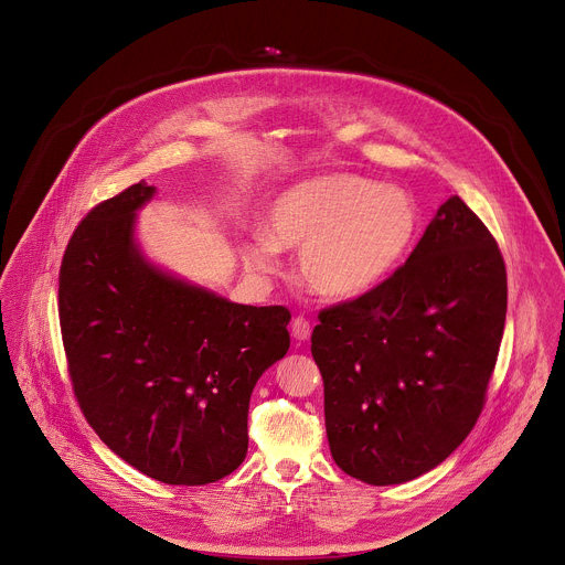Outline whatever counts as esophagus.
Returning <instances> with one entry per match:
<instances>
[{"label": "esophagus", "instance_id": "obj_1", "mask_svg": "<svg viewBox=\"0 0 565 565\" xmlns=\"http://www.w3.org/2000/svg\"><path fill=\"white\" fill-rule=\"evenodd\" d=\"M291 334L296 341H308L312 337V326L306 317H296L291 321Z\"/></svg>", "mask_w": 565, "mask_h": 565}]
</instances>
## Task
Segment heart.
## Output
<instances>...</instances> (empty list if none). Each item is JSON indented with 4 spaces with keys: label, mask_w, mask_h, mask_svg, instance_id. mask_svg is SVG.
Listing matches in <instances>:
<instances>
[{
    "label": "heart",
    "mask_w": 565,
    "mask_h": 565,
    "mask_svg": "<svg viewBox=\"0 0 565 565\" xmlns=\"http://www.w3.org/2000/svg\"><path fill=\"white\" fill-rule=\"evenodd\" d=\"M418 226L409 192L355 173H330L282 192L269 207L267 233L242 248V259L250 271L271 274L280 248H300L298 274L308 289L351 300L403 265Z\"/></svg>",
    "instance_id": "heart-1"
}]
</instances>
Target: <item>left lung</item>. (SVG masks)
I'll use <instances>...</instances> for the list:
<instances>
[{
    "label": "left lung",
    "mask_w": 565,
    "mask_h": 565,
    "mask_svg": "<svg viewBox=\"0 0 565 565\" xmlns=\"http://www.w3.org/2000/svg\"><path fill=\"white\" fill-rule=\"evenodd\" d=\"M504 317L502 253L450 196L392 278L319 315L312 358L334 463L388 487L448 459L482 414Z\"/></svg>",
    "instance_id": "8db88e82"
}]
</instances>
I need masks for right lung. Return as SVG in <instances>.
I'll return each instance as SVG.
<instances>
[{
    "mask_svg": "<svg viewBox=\"0 0 565 565\" xmlns=\"http://www.w3.org/2000/svg\"><path fill=\"white\" fill-rule=\"evenodd\" d=\"M145 181L74 231L58 317L74 396L126 463L173 487L231 475L248 450L253 386L289 351V310L233 302L149 263L136 239Z\"/></svg>",
    "mask_w": 565,
    "mask_h": 565,
    "instance_id": "1",
    "label": "right lung"
}]
</instances>
